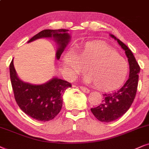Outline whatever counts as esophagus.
<instances>
[{"label":"esophagus","mask_w":149,"mask_h":149,"mask_svg":"<svg viewBox=\"0 0 149 149\" xmlns=\"http://www.w3.org/2000/svg\"><path fill=\"white\" fill-rule=\"evenodd\" d=\"M79 88H80V89L81 90V91L84 92V93H89L90 90H89L88 88H86V87H85V86H79Z\"/></svg>","instance_id":"34e87169"}]
</instances>
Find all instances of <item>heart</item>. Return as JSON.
I'll list each match as a JSON object with an SVG mask.
<instances>
[{"instance_id":"heart-1","label":"heart","mask_w":149,"mask_h":149,"mask_svg":"<svg viewBox=\"0 0 149 149\" xmlns=\"http://www.w3.org/2000/svg\"><path fill=\"white\" fill-rule=\"evenodd\" d=\"M64 65L73 74H78L86 68L88 81L93 83L102 91H112L119 88L125 81L128 65L115 49L104 42L86 43L74 57L67 55Z\"/></svg>"}]
</instances>
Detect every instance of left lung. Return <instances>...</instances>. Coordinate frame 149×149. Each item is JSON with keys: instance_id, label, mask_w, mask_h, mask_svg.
I'll use <instances>...</instances> for the list:
<instances>
[{"instance_id": "obj_1", "label": "left lung", "mask_w": 149, "mask_h": 149, "mask_svg": "<svg viewBox=\"0 0 149 149\" xmlns=\"http://www.w3.org/2000/svg\"><path fill=\"white\" fill-rule=\"evenodd\" d=\"M117 40L121 47L125 50L130 68L129 78L120 89L112 93L103 95L102 103L97 107L91 108L92 113L102 122H111L119 118L126 113L133 104L136 95L138 86L140 67L131 50L115 36L111 35Z\"/></svg>"}]
</instances>
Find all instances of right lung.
I'll return each mask as SVG.
<instances>
[{"mask_svg":"<svg viewBox=\"0 0 149 149\" xmlns=\"http://www.w3.org/2000/svg\"><path fill=\"white\" fill-rule=\"evenodd\" d=\"M68 30H44L28 42L43 37H53L58 45L56 58L59 59L70 41ZM10 79L14 99L19 108L27 115L41 122L54 119L59 113L63 104V95L72 84L66 81L54 78L42 85H32L18 78L13 63L10 64Z\"/></svg>","mask_w":149,"mask_h":149,"instance_id":"add662e5","label":"right lung"}]
</instances>
